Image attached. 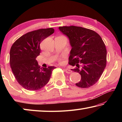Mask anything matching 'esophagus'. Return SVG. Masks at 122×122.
Instances as JSON below:
<instances>
[{
  "instance_id": "1",
  "label": "esophagus",
  "mask_w": 122,
  "mask_h": 122,
  "mask_svg": "<svg viewBox=\"0 0 122 122\" xmlns=\"http://www.w3.org/2000/svg\"><path fill=\"white\" fill-rule=\"evenodd\" d=\"M65 71H66V73H67V74H71V73H72V71H71V69H67V68L65 69Z\"/></svg>"
}]
</instances>
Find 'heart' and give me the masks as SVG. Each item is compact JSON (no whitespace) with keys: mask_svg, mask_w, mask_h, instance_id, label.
I'll list each match as a JSON object with an SVG mask.
<instances>
[{"mask_svg":"<svg viewBox=\"0 0 122 122\" xmlns=\"http://www.w3.org/2000/svg\"><path fill=\"white\" fill-rule=\"evenodd\" d=\"M60 62H62V61L61 60H60Z\"/></svg>","mask_w":122,"mask_h":122,"instance_id":"heart-1","label":"heart"}]
</instances>
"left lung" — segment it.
<instances>
[{
  "label": "left lung",
  "instance_id": "obj_1",
  "mask_svg": "<svg viewBox=\"0 0 122 122\" xmlns=\"http://www.w3.org/2000/svg\"><path fill=\"white\" fill-rule=\"evenodd\" d=\"M59 29L68 36L71 46L69 64L76 68L71 70L81 76L76 86L82 88L93 86L107 64V49L101 37L94 30L82 27L62 26Z\"/></svg>",
  "mask_w": 122,
  "mask_h": 122
}]
</instances>
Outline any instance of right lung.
<instances>
[{
    "label": "right lung",
    "mask_w": 122,
    "mask_h": 122,
    "mask_svg": "<svg viewBox=\"0 0 122 122\" xmlns=\"http://www.w3.org/2000/svg\"><path fill=\"white\" fill-rule=\"evenodd\" d=\"M54 32L53 28L28 32L17 39L10 49V63L20 86L28 90L40 89L48 83L54 66L40 68L36 58L41 42Z\"/></svg>",
    "instance_id": "add662e5"
}]
</instances>
